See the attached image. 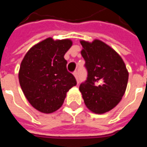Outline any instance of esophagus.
Wrapping results in <instances>:
<instances>
[{
    "label": "esophagus",
    "instance_id": "1",
    "mask_svg": "<svg viewBox=\"0 0 147 147\" xmlns=\"http://www.w3.org/2000/svg\"><path fill=\"white\" fill-rule=\"evenodd\" d=\"M74 76L76 77V81L78 82V83H79V76H78V72L77 71H75L73 73Z\"/></svg>",
    "mask_w": 147,
    "mask_h": 147
}]
</instances>
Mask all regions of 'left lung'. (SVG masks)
I'll list each match as a JSON object with an SVG mask.
<instances>
[{
  "label": "left lung",
  "mask_w": 147,
  "mask_h": 147,
  "mask_svg": "<svg viewBox=\"0 0 147 147\" xmlns=\"http://www.w3.org/2000/svg\"><path fill=\"white\" fill-rule=\"evenodd\" d=\"M87 79L80 90L87 109L103 114L117 106L125 93L128 71L120 55L101 40L80 41Z\"/></svg>",
  "instance_id": "8db88e82"
}]
</instances>
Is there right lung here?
<instances>
[{"instance_id":"right-lung-1","label":"right lung","mask_w":147,"mask_h":147,"mask_svg":"<svg viewBox=\"0 0 147 147\" xmlns=\"http://www.w3.org/2000/svg\"><path fill=\"white\" fill-rule=\"evenodd\" d=\"M71 45L70 39L48 38L32 46L21 62V89L30 105L41 113H52L61 108L67 91L76 85L64 57Z\"/></svg>"}]
</instances>
